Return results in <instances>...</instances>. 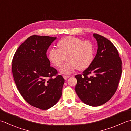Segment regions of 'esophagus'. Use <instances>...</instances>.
I'll use <instances>...</instances> for the list:
<instances>
[{"mask_svg": "<svg viewBox=\"0 0 131 131\" xmlns=\"http://www.w3.org/2000/svg\"><path fill=\"white\" fill-rule=\"evenodd\" d=\"M70 76H69V75H63V77L64 78V79H68L69 77H70Z\"/></svg>", "mask_w": 131, "mask_h": 131, "instance_id": "34e87169", "label": "esophagus"}]
</instances>
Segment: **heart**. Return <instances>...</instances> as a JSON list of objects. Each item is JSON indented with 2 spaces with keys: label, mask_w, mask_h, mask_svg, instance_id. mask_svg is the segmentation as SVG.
Wrapping results in <instances>:
<instances>
[{
  "label": "heart",
  "mask_w": 131,
  "mask_h": 131,
  "mask_svg": "<svg viewBox=\"0 0 131 131\" xmlns=\"http://www.w3.org/2000/svg\"><path fill=\"white\" fill-rule=\"evenodd\" d=\"M58 49L49 50L48 58L56 67H60L66 60L68 61L60 69L61 73L70 74L76 69L84 70L93 62L94 48L91 42L73 36L62 38L57 43Z\"/></svg>",
  "instance_id": "heart-1"
}]
</instances>
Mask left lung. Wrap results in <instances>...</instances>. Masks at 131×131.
I'll list each match as a JSON object with an SVG mask.
<instances>
[{"instance_id":"1","label":"left lung","mask_w":131,"mask_h":131,"mask_svg":"<svg viewBox=\"0 0 131 131\" xmlns=\"http://www.w3.org/2000/svg\"><path fill=\"white\" fill-rule=\"evenodd\" d=\"M98 42L96 54L90 66L77 75L75 92L84 103L97 107L106 103L116 92L122 74V61L110 40L94 33Z\"/></svg>"}]
</instances>
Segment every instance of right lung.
I'll return each instance as SVG.
<instances>
[{
  "label": "right lung",
  "mask_w": 131,
  "mask_h": 131,
  "mask_svg": "<svg viewBox=\"0 0 131 131\" xmlns=\"http://www.w3.org/2000/svg\"><path fill=\"white\" fill-rule=\"evenodd\" d=\"M56 37L33 35L20 45L12 60V71L18 90L31 106L48 110L62 96L65 79L57 75L47 56ZM55 76L54 78L53 76Z\"/></svg>",
  "instance_id": "obj_1"
}]
</instances>
